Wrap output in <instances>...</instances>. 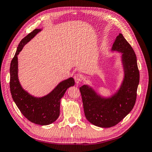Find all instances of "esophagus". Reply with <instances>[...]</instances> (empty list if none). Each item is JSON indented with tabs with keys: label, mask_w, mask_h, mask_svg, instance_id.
I'll use <instances>...</instances> for the list:
<instances>
[{
	"label": "esophagus",
	"mask_w": 152,
	"mask_h": 152,
	"mask_svg": "<svg viewBox=\"0 0 152 152\" xmlns=\"http://www.w3.org/2000/svg\"><path fill=\"white\" fill-rule=\"evenodd\" d=\"M82 79V76L80 73H76V74L74 75V80L77 84H79L81 82Z\"/></svg>",
	"instance_id": "34e87169"
}]
</instances>
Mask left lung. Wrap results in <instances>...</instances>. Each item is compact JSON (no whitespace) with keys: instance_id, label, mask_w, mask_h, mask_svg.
I'll return each instance as SVG.
<instances>
[{"instance_id":"8db88e82","label":"left lung","mask_w":152,"mask_h":152,"mask_svg":"<svg viewBox=\"0 0 152 152\" xmlns=\"http://www.w3.org/2000/svg\"><path fill=\"white\" fill-rule=\"evenodd\" d=\"M112 50L122 53L125 70V77L118 93L112 98L104 99L87 86H82L79 89L86 118L101 127L117 125L131 111L136 103L140 82L135 53L122 34L117 37Z\"/></svg>"}]
</instances>
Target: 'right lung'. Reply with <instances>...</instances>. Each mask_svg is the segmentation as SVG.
I'll use <instances>...</instances> for the list:
<instances>
[{"mask_svg":"<svg viewBox=\"0 0 152 152\" xmlns=\"http://www.w3.org/2000/svg\"><path fill=\"white\" fill-rule=\"evenodd\" d=\"M40 31L35 29L23 39L17 48L10 66V91L14 102L21 113L31 122L49 125L59 115L60 99L68 87L75 85L73 78L60 82L51 93L42 98H35L23 89L18 78V55L24 45Z\"/></svg>","mask_w":152,"mask_h":152,"instance_id":"add662e5","label":"right lung"}]
</instances>
